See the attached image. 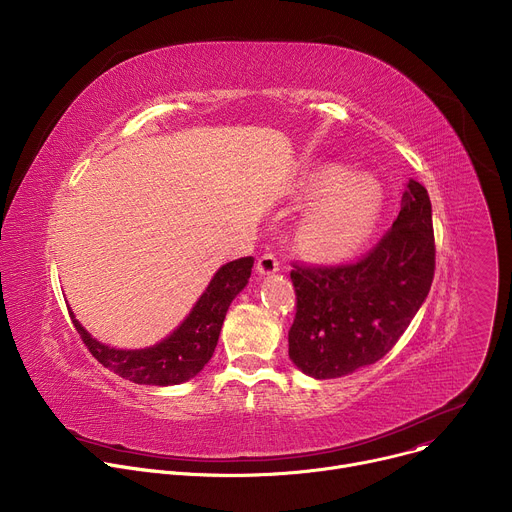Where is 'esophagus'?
<instances>
[{
    "instance_id": "1",
    "label": "esophagus",
    "mask_w": 512,
    "mask_h": 512,
    "mask_svg": "<svg viewBox=\"0 0 512 512\" xmlns=\"http://www.w3.org/2000/svg\"><path fill=\"white\" fill-rule=\"evenodd\" d=\"M257 273L261 275V277H267V275H273V273H277L279 271V261H277V257L275 255H271V253H265V255H261L259 257V261H257Z\"/></svg>"
}]
</instances>
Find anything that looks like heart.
<instances>
[{
    "label": "heart",
    "mask_w": 512,
    "mask_h": 512,
    "mask_svg": "<svg viewBox=\"0 0 512 512\" xmlns=\"http://www.w3.org/2000/svg\"><path fill=\"white\" fill-rule=\"evenodd\" d=\"M304 208L296 225L300 249L318 261H340L373 237L385 208V190L371 174L328 166L302 184Z\"/></svg>",
    "instance_id": "obj_1"
}]
</instances>
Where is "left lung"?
Instances as JSON below:
<instances>
[{
  "label": "left lung",
  "instance_id": "1",
  "mask_svg": "<svg viewBox=\"0 0 512 512\" xmlns=\"http://www.w3.org/2000/svg\"><path fill=\"white\" fill-rule=\"evenodd\" d=\"M435 269L431 202L409 180L391 231L358 263L291 271L298 312L289 358L312 379H338L383 358L423 306Z\"/></svg>",
  "mask_w": 512,
  "mask_h": 512
}]
</instances>
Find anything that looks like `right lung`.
<instances>
[{
    "label": "right lung",
    "instance_id": "add662e5",
    "mask_svg": "<svg viewBox=\"0 0 512 512\" xmlns=\"http://www.w3.org/2000/svg\"><path fill=\"white\" fill-rule=\"evenodd\" d=\"M253 257H241L218 267L190 314L164 340L145 348H115L93 338L75 312L72 324L89 352L115 375L137 385L172 387L194 379L212 358L218 336L233 300L247 287Z\"/></svg>",
    "mask_w": 512,
    "mask_h": 512
}]
</instances>
